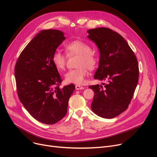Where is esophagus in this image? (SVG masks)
Returning <instances> with one entry per match:
<instances>
[{"instance_id": "1", "label": "esophagus", "mask_w": 157, "mask_h": 157, "mask_svg": "<svg viewBox=\"0 0 157 157\" xmlns=\"http://www.w3.org/2000/svg\"><path fill=\"white\" fill-rule=\"evenodd\" d=\"M85 88L83 86H81L80 85H76V90H83Z\"/></svg>"}]
</instances>
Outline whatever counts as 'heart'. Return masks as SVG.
<instances>
[{
	"mask_svg": "<svg viewBox=\"0 0 157 157\" xmlns=\"http://www.w3.org/2000/svg\"><path fill=\"white\" fill-rule=\"evenodd\" d=\"M65 49L67 56L79 55L77 62V69H71L65 74V80L68 83L81 85L84 83L88 75V69L93 70L97 63V58L92 52L89 44L80 40H74L65 44ZM67 56L61 51L56 49L52 56V60L56 69L61 72L67 63Z\"/></svg>",
	"mask_w": 157,
	"mask_h": 157,
	"instance_id": "heart-1",
	"label": "heart"
}]
</instances>
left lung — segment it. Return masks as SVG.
Wrapping results in <instances>:
<instances>
[{"label":"left lung","mask_w":157,"mask_h":157,"mask_svg":"<svg viewBox=\"0 0 157 157\" xmlns=\"http://www.w3.org/2000/svg\"><path fill=\"white\" fill-rule=\"evenodd\" d=\"M88 37L100 52L99 65L94 78L102 85L90 86L94 97L92 111L104 118H113L125 111L130 103L139 79V65L132 49L121 35L100 27L88 31Z\"/></svg>","instance_id":"1"}]
</instances>
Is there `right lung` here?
Listing matches in <instances>:
<instances>
[{"instance_id":"right-lung-1","label":"right lung","mask_w":157,"mask_h":157,"mask_svg":"<svg viewBox=\"0 0 157 157\" xmlns=\"http://www.w3.org/2000/svg\"><path fill=\"white\" fill-rule=\"evenodd\" d=\"M58 30L40 31L24 48L14 67L20 101L32 117L47 125L61 120L67 112L75 86L60 88L62 79L52 56L65 39Z\"/></svg>"}]
</instances>
